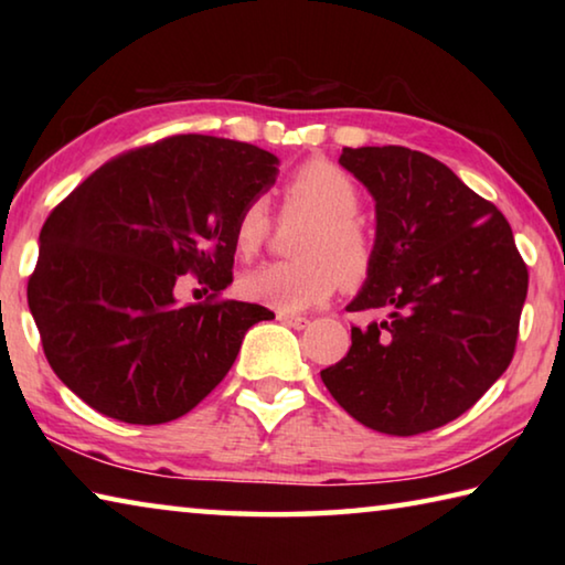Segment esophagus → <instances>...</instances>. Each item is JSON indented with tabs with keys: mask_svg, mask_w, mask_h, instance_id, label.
Instances as JSON below:
<instances>
[{
	"mask_svg": "<svg viewBox=\"0 0 565 565\" xmlns=\"http://www.w3.org/2000/svg\"><path fill=\"white\" fill-rule=\"evenodd\" d=\"M276 319H279L281 323H286V327H291V329H306V327H309V319L296 317V313L279 311V313H276Z\"/></svg>",
	"mask_w": 565,
	"mask_h": 565,
	"instance_id": "esophagus-1",
	"label": "esophagus"
}]
</instances>
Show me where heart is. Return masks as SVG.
<instances>
[{
    "label": "heart",
    "instance_id": "1",
    "mask_svg": "<svg viewBox=\"0 0 565 565\" xmlns=\"http://www.w3.org/2000/svg\"><path fill=\"white\" fill-rule=\"evenodd\" d=\"M286 216H311L296 242L294 262H276L248 271L238 281L248 301L294 313L327 301L343 279L361 281L374 259V242L361 222V189L347 169L329 159H311L281 189ZM271 234V212L264 196H252L236 214L234 252L254 259Z\"/></svg>",
    "mask_w": 565,
    "mask_h": 565
}]
</instances>
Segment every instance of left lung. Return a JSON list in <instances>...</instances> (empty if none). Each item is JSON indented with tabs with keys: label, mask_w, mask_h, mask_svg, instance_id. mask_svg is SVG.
I'll list each match as a JSON object with an SVG mask.
<instances>
[{
	"label": "left lung",
	"mask_w": 565,
	"mask_h": 565,
	"mask_svg": "<svg viewBox=\"0 0 565 565\" xmlns=\"http://www.w3.org/2000/svg\"><path fill=\"white\" fill-rule=\"evenodd\" d=\"M339 161L376 199L374 259L347 309L388 319L351 327L349 353L321 381L359 424L426 434L509 369L529 269L505 216L438 159L347 147Z\"/></svg>",
	"instance_id": "left-lung-1"
}]
</instances>
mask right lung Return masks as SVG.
<instances>
[{
  "label": "right lung",
  "instance_id": "obj_1",
  "mask_svg": "<svg viewBox=\"0 0 565 565\" xmlns=\"http://www.w3.org/2000/svg\"><path fill=\"white\" fill-rule=\"evenodd\" d=\"M276 167L254 145L177 134L109 159L54 206L26 301L66 388L104 416L154 426L222 384L244 333L274 319L222 291L236 214ZM186 273L207 299L179 307L173 286Z\"/></svg>",
  "mask_w": 565,
  "mask_h": 565
}]
</instances>
